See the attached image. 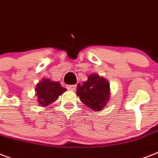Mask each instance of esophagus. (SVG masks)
<instances>
[{
    "mask_svg": "<svg viewBox=\"0 0 158 158\" xmlns=\"http://www.w3.org/2000/svg\"><path fill=\"white\" fill-rule=\"evenodd\" d=\"M67 88H68V90H74L76 88H77V85H67Z\"/></svg>",
    "mask_w": 158,
    "mask_h": 158,
    "instance_id": "obj_1",
    "label": "esophagus"
}]
</instances>
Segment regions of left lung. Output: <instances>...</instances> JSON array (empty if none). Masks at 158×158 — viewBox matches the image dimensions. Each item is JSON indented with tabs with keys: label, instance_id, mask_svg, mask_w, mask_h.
I'll return each mask as SVG.
<instances>
[{
	"label": "left lung",
	"instance_id": "8db88e82",
	"mask_svg": "<svg viewBox=\"0 0 158 158\" xmlns=\"http://www.w3.org/2000/svg\"><path fill=\"white\" fill-rule=\"evenodd\" d=\"M77 95L89 108L100 111L103 110L110 100V84L106 78L98 74H90L86 81L78 84Z\"/></svg>",
	"mask_w": 158,
	"mask_h": 158
}]
</instances>
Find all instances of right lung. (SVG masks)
Returning a JSON list of instances; mask_svg holds the SVG:
<instances>
[{"mask_svg":"<svg viewBox=\"0 0 158 158\" xmlns=\"http://www.w3.org/2000/svg\"><path fill=\"white\" fill-rule=\"evenodd\" d=\"M66 90L58 81H52L48 78L43 79L35 88L38 101L41 106H47L54 102L58 96Z\"/></svg>","mask_w":158,"mask_h":158,"instance_id":"right-lung-1","label":"right lung"}]
</instances>
